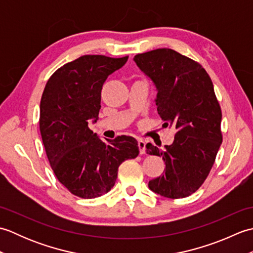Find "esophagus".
<instances>
[{"instance_id": "1", "label": "esophagus", "mask_w": 253, "mask_h": 253, "mask_svg": "<svg viewBox=\"0 0 253 253\" xmlns=\"http://www.w3.org/2000/svg\"><path fill=\"white\" fill-rule=\"evenodd\" d=\"M138 147H139V152H140V154H144V152H146V142L140 139V140H138Z\"/></svg>"}]
</instances>
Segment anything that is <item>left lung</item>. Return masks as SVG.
<instances>
[{
    "label": "left lung",
    "instance_id": "1",
    "mask_svg": "<svg viewBox=\"0 0 253 253\" xmlns=\"http://www.w3.org/2000/svg\"><path fill=\"white\" fill-rule=\"evenodd\" d=\"M133 61L157 87L155 104L164 126L176 129L174 142L165 149L146 146L148 154L162 157L166 165L149 188L170 199L190 196L207 179L223 141L212 80L198 62L171 49L141 53Z\"/></svg>",
    "mask_w": 253,
    "mask_h": 253
}]
</instances>
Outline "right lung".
Here are the masks:
<instances>
[{
    "label": "right lung",
    "mask_w": 253,
    "mask_h": 253,
    "mask_svg": "<svg viewBox=\"0 0 253 253\" xmlns=\"http://www.w3.org/2000/svg\"><path fill=\"white\" fill-rule=\"evenodd\" d=\"M128 56L84 55L47 80L40 102V132L56 178L73 195L92 199L109 192L124 161L139 154L135 138L118 136L109 144L88 127L96 122L106 78Z\"/></svg>",
    "instance_id": "1"
}]
</instances>
